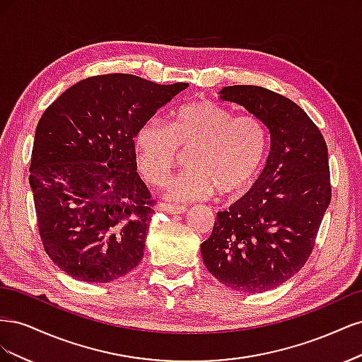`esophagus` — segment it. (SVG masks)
I'll list each match as a JSON object with an SVG mask.
<instances>
[{"label": "esophagus", "mask_w": 362, "mask_h": 362, "mask_svg": "<svg viewBox=\"0 0 362 362\" xmlns=\"http://www.w3.org/2000/svg\"><path fill=\"white\" fill-rule=\"evenodd\" d=\"M157 210L158 211H164V213H169V214H184L187 211V208L185 206H177V205H172L168 202H160L157 205Z\"/></svg>", "instance_id": "1"}]
</instances>
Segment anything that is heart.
Masks as SVG:
<instances>
[{"mask_svg":"<svg viewBox=\"0 0 362 362\" xmlns=\"http://www.w3.org/2000/svg\"><path fill=\"white\" fill-rule=\"evenodd\" d=\"M134 148L141 175L156 185L177 166L180 149H190V168L169 181L166 196L193 202L214 192L233 196L247 189L264 166L269 131L257 116H235L214 101H194L175 108L168 127L156 119L141 124Z\"/></svg>","mask_w":362,"mask_h":362,"instance_id":"1","label":"heart"}]
</instances>
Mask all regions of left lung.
I'll return each instance as SVG.
<instances>
[{
  "instance_id": "obj_1",
  "label": "left lung",
  "mask_w": 362,
  "mask_h": 362,
  "mask_svg": "<svg viewBox=\"0 0 362 362\" xmlns=\"http://www.w3.org/2000/svg\"><path fill=\"white\" fill-rule=\"evenodd\" d=\"M221 98L264 122L270 154L254 187L217 213L201 252L208 272L226 287L262 293L290 279L311 255L332 194L327 146L310 116L276 92L228 86Z\"/></svg>"
}]
</instances>
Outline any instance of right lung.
<instances>
[{
    "mask_svg": "<svg viewBox=\"0 0 362 362\" xmlns=\"http://www.w3.org/2000/svg\"><path fill=\"white\" fill-rule=\"evenodd\" d=\"M187 83L89 76L42 115L30 187L48 257L74 279L104 284L144 258L154 199L137 173V129Z\"/></svg>",
    "mask_w": 362,
    "mask_h": 362,
    "instance_id": "add662e5",
    "label": "right lung"
}]
</instances>
